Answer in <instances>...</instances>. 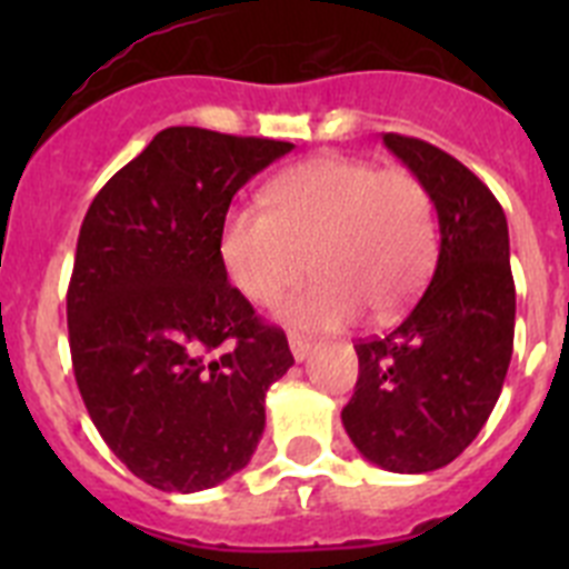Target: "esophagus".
<instances>
[{
  "label": "esophagus",
  "mask_w": 569,
  "mask_h": 569,
  "mask_svg": "<svg viewBox=\"0 0 569 569\" xmlns=\"http://www.w3.org/2000/svg\"><path fill=\"white\" fill-rule=\"evenodd\" d=\"M288 345H290V353H293L296 361H305L310 356V350H313V341L301 333H290Z\"/></svg>",
  "instance_id": "1"
}]
</instances>
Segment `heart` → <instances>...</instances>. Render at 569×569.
Returning a JSON list of instances; mask_svg holds the SVG:
<instances>
[{"label":"heart","mask_w":569,"mask_h":569,"mask_svg":"<svg viewBox=\"0 0 569 569\" xmlns=\"http://www.w3.org/2000/svg\"><path fill=\"white\" fill-rule=\"evenodd\" d=\"M222 264L244 299L273 308L313 268L319 279L284 301L290 325L330 330L370 308L390 319L433 270L439 222L430 190L405 168L316 156L270 182L264 208L224 216Z\"/></svg>","instance_id":"1"}]
</instances>
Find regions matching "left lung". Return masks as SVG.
<instances>
[{
  "label": "left lung",
  "mask_w": 569,
  "mask_h": 569,
  "mask_svg": "<svg viewBox=\"0 0 569 569\" xmlns=\"http://www.w3.org/2000/svg\"><path fill=\"white\" fill-rule=\"evenodd\" d=\"M439 213L433 279L390 333L356 341L359 381L341 410L367 461L430 472L470 445L499 401L512 356L516 284L499 199L425 139L385 133Z\"/></svg>",
  "instance_id": "8db88e82"
}]
</instances>
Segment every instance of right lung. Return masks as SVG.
I'll list each match as a JSON object with an SVG mask.
<instances>
[{
  "mask_svg": "<svg viewBox=\"0 0 569 569\" xmlns=\"http://www.w3.org/2000/svg\"><path fill=\"white\" fill-rule=\"evenodd\" d=\"M293 144L168 128L84 213L68 284L73 376L104 445L164 492L248 465L288 336L264 325L222 264L236 190Z\"/></svg>",
  "mask_w": 569,
  "mask_h": 569,
  "instance_id": "1",
  "label": "right lung"
}]
</instances>
